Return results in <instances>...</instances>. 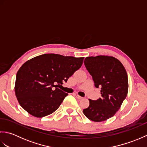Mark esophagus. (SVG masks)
Returning a JSON list of instances; mask_svg holds the SVG:
<instances>
[{
  "label": "esophagus",
  "mask_w": 147,
  "mask_h": 147,
  "mask_svg": "<svg viewBox=\"0 0 147 147\" xmlns=\"http://www.w3.org/2000/svg\"><path fill=\"white\" fill-rule=\"evenodd\" d=\"M76 97L78 99H79V100L83 98V97H82V96H80L78 95H76Z\"/></svg>",
  "instance_id": "34e87169"
}]
</instances>
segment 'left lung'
Returning <instances> with one entry per match:
<instances>
[{
	"label": "left lung",
	"instance_id": "8db88e82",
	"mask_svg": "<svg viewBox=\"0 0 147 147\" xmlns=\"http://www.w3.org/2000/svg\"><path fill=\"white\" fill-rule=\"evenodd\" d=\"M96 88H101L102 97L89 99L88 107L83 113L95 122L104 121L114 116L120 109L128 91V78L121 62L114 57H87L84 61Z\"/></svg>",
	"mask_w": 147,
	"mask_h": 147
}]
</instances>
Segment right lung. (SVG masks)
Here are the masks:
<instances>
[{
  "instance_id": "right-lung-1",
  "label": "right lung",
  "mask_w": 147,
  "mask_h": 147,
  "mask_svg": "<svg viewBox=\"0 0 147 147\" xmlns=\"http://www.w3.org/2000/svg\"><path fill=\"white\" fill-rule=\"evenodd\" d=\"M84 57L45 54L26 61L18 70L15 93L20 105L31 115L43 117L59 107L67 93L56 88L67 82L82 66Z\"/></svg>"
}]
</instances>
